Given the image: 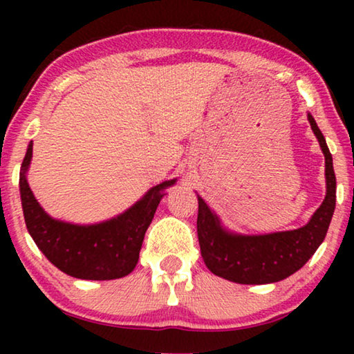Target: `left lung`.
<instances>
[{
    "instance_id": "obj_1",
    "label": "left lung",
    "mask_w": 354,
    "mask_h": 354,
    "mask_svg": "<svg viewBox=\"0 0 354 354\" xmlns=\"http://www.w3.org/2000/svg\"><path fill=\"white\" fill-rule=\"evenodd\" d=\"M308 120L326 158L327 193L306 225L266 235L234 234L198 196L196 229L201 256L217 277L245 285L279 282L301 269L326 239L335 211L337 180L326 138L311 114H308Z\"/></svg>"
}]
</instances>
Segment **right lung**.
I'll return each mask as SVG.
<instances>
[{
	"label": "right lung",
	"instance_id": "1",
	"mask_svg": "<svg viewBox=\"0 0 354 354\" xmlns=\"http://www.w3.org/2000/svg\"><path fill=\"white\" fill-rule=\"evenodd\" d=\"M33 143L22 161L19 187L24 219L41 253L67 275L84 280H113L129 275L138 263L145 232L151 224L164 190L176 183L166 180L149 188L142 200L113 219L91 225L53 219L38 205L27 182Z\"/></svg>",
	"mask_w": 354,
	"mask_h": 354
}]
</instances>
